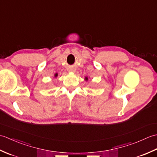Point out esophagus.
Instances as JSON below:
<instances>
[{
	"label": "esophagus",
	"instance_id": "34e87169",
	"mask_svg": "<svg viewBox=\"0 0 157 157\" xmlns=\"http://www.w3.org/2000/svg\"><path fill=\"white\" fill-rule=\"evenodd\" d=\"M68 71L69 72H75V69H73V68H70V69H69Z\"/></svg>",
	"mask_w": 157,
	"mask_h": 157
}]
</instances>
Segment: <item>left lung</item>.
Masks as SVG:
<instances>
[{"label": "left lung", "instance_id": "1", "mask_svg": "<svg viewBox=\"0 0 157 157\" xmlns=\"http://www.w3.org/2000/svg\"><path fill=\"white\" fill-rule=\"evenodd\" d=\"M85 80H86V81H88V77H86V78H85Z\"/></svg>", "mask_w": 157, "mask_h": 157}]
</instances>
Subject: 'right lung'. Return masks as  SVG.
<instances>
[{
	"label": "right lung",
	"instance_id": "right-lung-1",
	"mask_svg": "<svg viewBox=\"0 0 157 157\" xmlns=\"http://www.w3.org/2000/svg\"><path fill=\"white\" fill-rule=\"evenodd\" d=\"M57 76H58V73H56L54 75V77H55V78H56V77H57Z\"/></svg>",
	"mask_w": 157,
	"mask_h": 157
}]
</instances>
